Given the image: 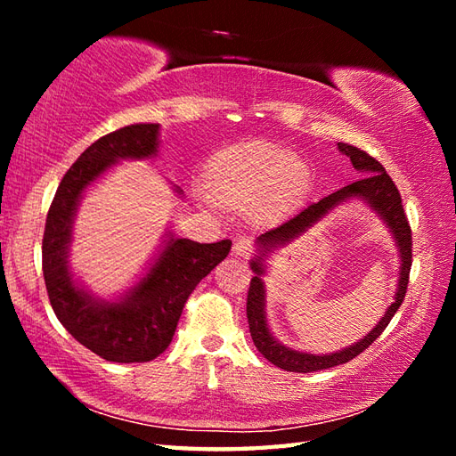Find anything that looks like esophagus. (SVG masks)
I'll return each mask as SVG.
<instances>
[{
  "label": "esophagus",
  "instance_id": "obj_1",
  "mask_svg": "<svg viewBox=\"0 0 456 456\" xmlns=\"http://www.w3.org/2000/svg\"><path fill=\"white\" fill-rule=\"evenodd\" d=\"M253 253H255V247L250 245V240H247V239L237 240V243L233 245V255H235L237 258L247 260Z\"/></svg>",
  "mask_w": 456,
  "mask_h": 456
}]
</instances>
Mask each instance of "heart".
Returning a JSON list of instances; mask_svg holds the SVG:
<instances>
[{"label": "heart", "instance_id": "b5f03b06", "mask_svg": "<svg viewBox=\"0 0 456 456\" xmlns=\"http://www.w3.org/2000/svg\"><path fill=\"white\" fill-rule=\"evenodd\" d=\"M309 174L286 149L265 142L240 144L221 151L208 168V190L227 206H247L263 198L268 208L304 196Z\"/></svg>", "mask_w": 456, "mask_h": 456}]
</instances>
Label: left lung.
<instances>
[{
    "mask_svg": "<svg viewBox=\"0 0 456 456\" xmlns=\"http://www.w3.org/2000/svg\"><path fill=\"white\" fill-rule=\"evenodd\" d=\"M337 147L343 154H346L348 159H351L354 170L361 174L362 178H358L356 182L348 183V186H345L341 190L329 193V196L322 198L315 203H309L307 208L297 211L294 217L284 221L282 225H278L274 229L266 231V233L258 235L256 237L258 253L255 255L253 260H250V268H253V273H255L253 280H250V288H248V296H247V317H248L250 337H253V343L258 348V353L263 354L268 362H273L278 368H284V370H288V372H315V370H325V368H333V366L353 361L354 356H358L364 351V348L370 346L376 338L380 337L384 329L388 327L390 319L394 317L395 312H398L402 302H403L405 289H408V282H410L411 229H410L408 217H405V213H403L402 196H400L398 188H395V183L388 176V172L384 170L382 164L376 159H372L370 154H366L364 151L356 149V147H351V144H346V142H338ZM348 199H362L389 225L396 240V246L401 250L399 289L396 290L395 302L387 310L385 317L377 324L373 331L365 336L358 344L329 355H312L296 352L295 349H289L280 344L267 329L265 313L264 312L265 290L262 282L264 258L274 248L283 246L289 240L305 232L315 222L321 220L329 210H332L337 205H340L343 200Z\"/></svg>",
    "mask_w": 456,
    "mask_h": 456,
    "instance_id": "1",
    "label": "left lung"
}]
</instances>
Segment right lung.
I'll return each instance as SVG.
<instances>
[{"label":"right lung","mask_w":456,"mask_h":456,"mask_svg":"<svg viewBox=\"0 0 456 456\" xmlns=\"http://www.w3.org/2000/svg\"><path fill=\"white\" fill-rule=\"evenodd\" d=\"M159 131V123H137L95 141L64 174L46 216L43 274L51 305L76 341L110 362H147L167 351L186 299L231 250L229 239L196 243L168 233L149 273L115 302L74 280L68 255L82 193L119 160L157 157Z\"/></svg>","instance_id":"obj_1"}]
</instances>
